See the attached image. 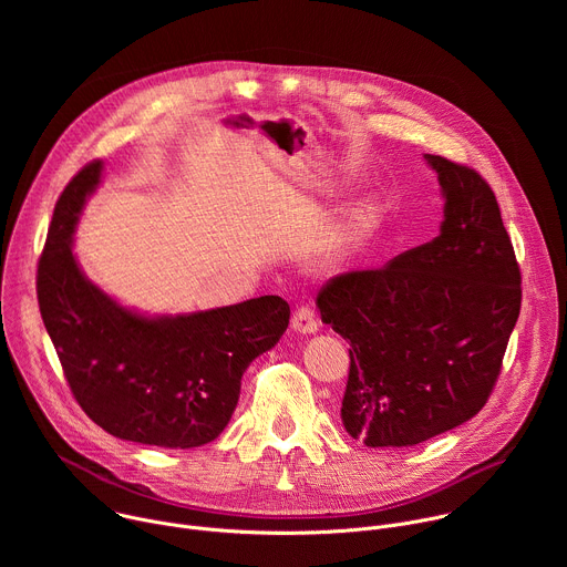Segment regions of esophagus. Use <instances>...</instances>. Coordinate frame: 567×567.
Here are the masks:
<instances>
[{"label": "esophagus", "mask_w": 567, "mask_h": 567, "mask_svg": "<svg viewBox=\"0 0 567 567\" xmlns=\"http://www.w3.org/2000/svg\"><path fill=\"white\" fill-rule=\"evenodd\" d=\"M291 330L298 334H316L318 332V318L316 311L309 307H300L291 318Z\"/></svg>", "instance_id": "34e87169"}]
</instances>
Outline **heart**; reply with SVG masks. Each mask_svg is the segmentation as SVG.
I'll return each instance as SVG.
<instances>
[{
	"label": "heart",
	"instance_id": "obj_1",
	"mask_svg": "<svg viewBox=\"0 0 567 567\" xmlns=\"http://www.w3.org/2000/svg\"><path fill=\"white\" fill-rule=\"evenodd\" d=\"M372 224H374V206L372 204L354 206L343 217V221L339 224V230H337V251L339 254L354 251L361 245V241L368 237Z\"/></svg>",
	"mask_w": 567,
	"mask_h": 567
}]
</instances>
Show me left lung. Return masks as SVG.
I'll return each instance as SVG.
<instances>
[{"label": "left lung", "instance_id": "1", "mask_svg": "<svg viewBox=\"0 0 567 567\" xmlns=\"http://www.w3.org/2000/svg\"><path fill=\"white\" fill-rule=\"evenodd\" d=\"M444 197L440 235L383 269L318 291L320 318L350 341L341 420L365 446H415L482 411L520 313V269L494 190L424 154Z\"/></svg>", "mask_w": 567, "mask_h": 567}]
</instances>
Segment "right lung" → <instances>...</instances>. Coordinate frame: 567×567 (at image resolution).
<instances>
[{"instance_id": "obj_1", "label": "right lung", "mask_w": 567, "mask_h": 567, "mask_svg": "<svg viewBox=\"0 0 567 567\" xmlns=\"http://www.w3.org/2000/svg\"><path fill=\"white\" fill-rule=\"evenodd\" d=\"M103 161H92L62 190L38 265V302L64 379L114 437L195 449L228 424L241 374L289 326V305L260 296L177 316H145L118 305L80 269L71 241Z\"/></svg>"}]
</instances>
